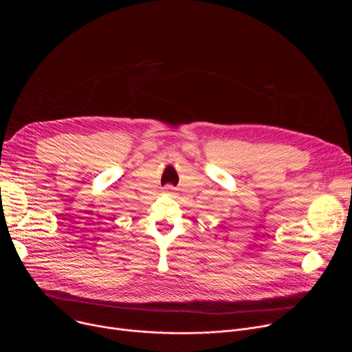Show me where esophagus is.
I'll use <instances>...</instances> for the list:
<instances>
[{"label": "esophagus", "mask_w": 352, "mask_h": 352, "mask_svg": "<svg viewBox=\"0 0 352 352\" xmlns=\"http://www.w3.org/2000/svg\"><path fill=\"white\" fill-rule=\"evenodd\" d=\"M166 189H167V190H171V189H173V186H171V185H167V186H166Z\"/></svg>", "instance_id": "esophagus-1"}]
</instances>
